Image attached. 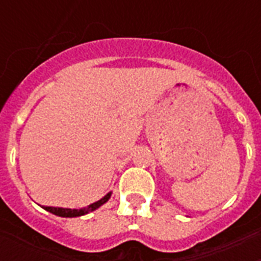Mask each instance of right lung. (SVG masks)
Instances as JSON below:
<instances>
[{"mask_svg": "<svg viewBox=\"0 0 261 261\" xmlns=\"http://www.w3.org/2000/svg\"><path fill=\"white\" fill-rule=\"evenodd\" d=\"M110 198H111V192L110 194H107L102 199H100L98 202L92 203V204H89L88 207H84V208H80V210H71V208H61V207H48V206H44L43 208L47 211H50V213H53V214L58 215V217H70L71 218V217H80V215L88 214V213H90V211H94L96 208H98V207L101 206V204H104V203H106Z\"/></svg>", "mask_w": 261, "mask_h": 261, "instance_id": "obj_1", "label": "right lung"}]
</instances>
